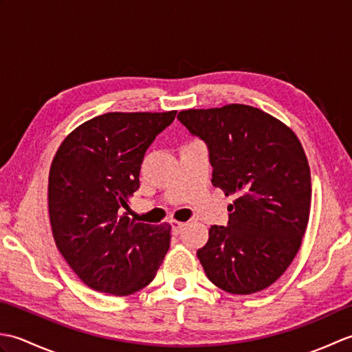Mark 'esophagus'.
<instances>
[{
  "mask_svg": "<svg viewBox=\"0 0 352 352\" xmlns=\"http://www.w3.org/2000/svg\"><path fill=\"white\" fill-rule=\"evenodd\" d=\"M184 228H186L184 222H177V221L172 222V233H174L175 236L180 234Z\"/></svg>",
  "mask_w": 352,
  "mask_h": 352,
  "instance_id": "obj_1",
  "label": "esophagus"
}]
</instances>
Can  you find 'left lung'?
I'll use <instances>...</instances> for the list:
<instances>
[{
  "label": "left lung",
  "mask_w": 352,
  "mask_h": 352,
  "mask_svg": "<svg viewBox=\"0 0 352 352\" xmlns=\"http://www.w3.org/2000/svg\"><path fill=\"white\" fill-rule=\"evenodd\" d=\"M177 119L206 142L214 188L234 195L227 227L213 226L197 252L206 275L234 295L269 287L295 258L309 222L311 182L301 142L278 119L243 104L183 110Z\"/></svg>",
  "instance_id": "1"
}]
</instances>
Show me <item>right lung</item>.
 <instances>
[{"label": "right lung", "instance_id": "1", "mask_svg": "<svg viewBox=\"0 0 352 352\" xmlns=\"http://www.w3.org/2000/svg\"><path fill=\"white\" fill-rule=\"evenodd\" d=\"M163 113H106L77 126L52 160L48 207L58 251L94 290L125 296L154 280L170 226L130 218L149 145L175 119Z\"/></svg>", "mask_w": 352, "mask_h": 352}]
</instances>
